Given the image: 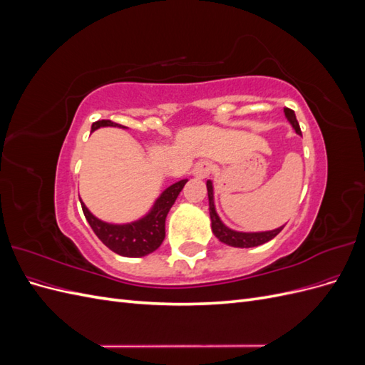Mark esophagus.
Instances as JSON below:
<instances>
[{
    "mask_svg": "<svg viewBox=\"0 0 365 365\" xmlns=\"http://www.w3.org/2000/svg\"><path fill=\"white\" fill-rule=\"evenodd\" d=\"M212 170H213V164L207 160H201L196 163L195 169H193V175L196 176V178L204 180L210 173H212Z\"/></svg>",
    "mask_w": 365,
    "mask_h": 365,
    "instance_id": "obj_1",
    "label": "esophagus"
}]
</instances>
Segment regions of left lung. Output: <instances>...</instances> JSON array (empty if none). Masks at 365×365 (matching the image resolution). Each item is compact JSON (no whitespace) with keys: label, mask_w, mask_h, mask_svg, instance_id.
Masks as SVG:
<instances>
[{"label":"left lung","mask_w":365,"mask_h":365,"mask_svg":"<svg viewBox=\"0 0 365 365\" xmlns=\"http://www.w3.org/2000/svg\"><path fill=\"white\" fill-rule=\"evenodd\" d=\"M284 115L289 120V123L295 129L297 134L302 135L300 125H298L295 113L289 108H284ZM207 192H208V204H210V219H212V230L215 236L224 242V244L236 248H251V247H259L262 244H267L271 239L277 236L283 227L275 228L272 231H262V233H240V231L230 230L222 224V220L219 219L216 210H215V201H213V184L212 181H207Z\"/></svg>","instance_id":"1"}]
</instances>
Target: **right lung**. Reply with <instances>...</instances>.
I'll return each mask as SVG.
<instances>
[{"instance_id": "obj_1", "label": "right lung", "mask_w": 365, "mask_h": 365, "mask_svg": "<svg viewBox=\"0 0 365 365\" xmlns=\"http://www.w3.org/2000/svg\"><path fill=\"white\" fill-rule=\"evenodd\" d=\"M101 126L125 128L118 123H114L111 120H98L93 123L91 132ZM185 182L187 180H181L168 187L145 217L125 225L106 224L103 220L93 216L82 201L81 204L88 224L91 225L96 236L109 250H113L114 252L125 257H141L149 252H153L163 244L165 236V217H168L169 210L172 208Z\"/></svg>"}]
</instances>
